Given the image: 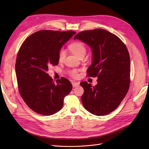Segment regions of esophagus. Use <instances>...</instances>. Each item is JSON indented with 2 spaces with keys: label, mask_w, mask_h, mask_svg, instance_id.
I'll list each match as a JSON object with an SVG mask.
<instances>
[{
  "label": "esophagus",
  "mask_w": 149,
  "mask_h": 149,
  "mask_svg": "<svg viewBox=\"0 0 149 149\" xmlns=\"http://www.w3.org/2000/svg\"><path fill=\"white\" fill-rule=\"evenodd\" d=\"M72 84L73 88H75V87L79 85V82H74V81H72Z\"/></svg>",
  "instance_id": "esophagus-1"
}]
</instances>
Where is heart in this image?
Returning <instances> with one entry per match:
<instances>
[{
    "label": "heart",
    "instance_id": "1",
    "mask_svg": "<svg viewBox=\"0 0 149 149\" xmlns=\"http://www.w3.org/2000/svg\"><path fill=\"white\" fill-rule=\"evenodd\" d=\"M69 49L77 57H79L82 54H85L86 49L85 46L80 42H74L69 45ZM66 56V51L64 49H60L58 53V59L59 61H62ZM69 74L72 77H78V72L77 70H72L69 72Z\"/></svg>",
    "mask_w": 149,
    "mask_h": 149
}]
</instances>
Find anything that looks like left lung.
I'll return each instance as SVG.
<instances>
[{
  "label": "left lung",
  "mask_w": 149,
  "mask_h": 149,
  "mask_svg": "<svg viewBox=\"0 0 149 149\" xmlns=\"http://www.w3.org/2000/svg\"><path fill=\"white\" fill-rule=\"evenodd\" d=\"M90 46L92 61L88 76L98 77L95 86L80 83L84 89L81 101L90 113L103 116L120 104L129 89L130 61L126 45L116 35L103 29L84 31L75 36Z\"/></svg>",
  "instance_id": "left-lung-1"
}]
</instances>
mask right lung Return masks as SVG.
I'll list each match as a JSON object with an SVG mask.
<instances>
[{
    "mask_svg": "<svg viewBox=\"0 0 149 149\" xmlns=\"http://www.w3.org/2000/svg\"><path fill=\"white\" fill-rule=\"evenodd\" d=\"M75 33L39 31L20 46L15 62L19 91L27 106L37 113L49 116L60 111L64 98L72 89L64 77L54 83L47 71L50 66L58 65L59 50Z\"/></svg>",
    "mask_w": 149,
    "mask_h": 149,
    "instance_id": "1",
    "label": "right lung"
}]
</instances>
